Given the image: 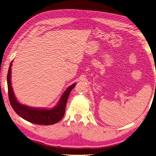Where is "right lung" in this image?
Listing matches in <instances>:
<instances>
[{
	"instance_id": "obj_1",
	"label": "right lung",
	"mask_w": 156,
	"mask_h": 156,
	"mask_svg": "<svg viewBox=\"0 0 156 156\" xmlns=\"http://www.w3.org/2000/svg\"><path fill=\"white\" fill-rule=\"evenodd\" d=\"M11 66L12 64L11 63L7 76L8 96L12 108L18 115L31 123L39 125H52L61 120L65 113L67 99L71 91L75 87L76 83H74L67 88L62 94L57 105L51 109H40L27 106L18 102L13 92L11 82Z\"/></svg>"
}]
</instances>
